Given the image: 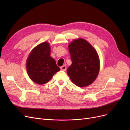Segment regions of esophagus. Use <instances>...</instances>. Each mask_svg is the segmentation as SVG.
I'll list each match as a JSON object with an SVG mask.
<instances>
[{"label":"esophagus","instance_id":"34e87169","mask_svg":"<svg viewBox=\"0 0 130 130\" xmlns=\"http://www.w3.org/2000/svg\"><path fill=\"white\" fill-rule=\"evenodd\" d=\"M66 68H67V67H66V66L65 65L62 66L61 67V69L62 70H63V71H66Z\"/></svg>","mask_w":130,"mask_h":130}]
</instances>
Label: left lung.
I'll use <instances>...</instances> for the list:
<instances>
[{"mask_svg": "<svg viewBox=\"0 0 130 130\" xmlns=\"http://www.w3.org/2000/svg\"><path fill=\"white\" fill-rule=\"evenodd\" d=\"M72 63L67 72L73 83L80 87L87 86L96 79L100 61L95 49L84 39L74 40L69 46Z\"/></svg>", "mask_w": 130, "mask_h": 130, "instance_id": "1", "label": "left lung"}]
</instances>
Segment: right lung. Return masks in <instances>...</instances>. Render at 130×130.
I'll list each match as a JSON object with an SVG mask.
<instances>
[{
    "mask_svg": "<svg viewBox=\"0 0 130 130\" xmlns=\"http://www.w3.org/2000/svg\"><path fill=\"white\" fill-rule=\"evenodd\" d=\"M50 49L49 43H42L32 50L27 59V74L37 84L47 83L60 70L55 60L50 56Z\"/></svg>",
    "mask_w": 130,
    "mask_h": 130,
    "instance_id": "1",
    "label": "right lung"
}]
</instances>
